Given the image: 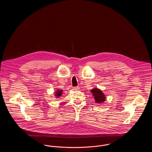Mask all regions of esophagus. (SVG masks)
<instances>
[{
    "label": "esophagus",
    "mask_w": 152,
    "mask_h": 152,
    "mask_svg": "<svg viewBox=\"0 0 152 152\" xmlns=\"http://www.w3.org/2000/svg\"><path fill=\"white\" fill-rule=\"evenodd\" d=\"M80 87L79 86H77V87H73V89L75 90V91H78Z\"/></svg>",
    "instance_id": "esophagus-1"
}]
</instances>
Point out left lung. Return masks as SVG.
<instances>
[{"mask_svg":"<svg viewBox=\"0 0 152 152\" xmlns=\"http://www.w3.org/2000/svg\"><path fill=\"white\" fill-rule=\"evenodd\" d=\"M91 93H92L93 96H94V100L97 103H101L105 100V95L103 94L99 89L94 88L91 90Z\"/></svg>","mask_w":152,"mask_h":152,"instance_id":"1","label":"left lung"}]
</instances>
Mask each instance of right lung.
Returning <instances> with one entry per match:
<instances>
[{"instance_id":"add662e5","label":"right lung","mask_w":152,"mask_h":152,"mask_svg":"<svg viewBox=\"0 0 152 152\" xmlns=\"http://www.w3.org/2000/svg\"><path fill=\"white\" fill-rule=\"evenodd\" d=\"M61 94H62V90H61V91L58 90V91L56 92V93H55V96L59 97V96H60L61 95Z\"/></svg>"}]
</instances>
